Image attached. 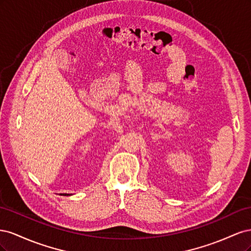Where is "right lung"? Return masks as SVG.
Listing matches in <instances>:
<instances>
[{"label":"right lung","instance_id":"right-lung-1","mask_svg":"<svg viewBox=\"0 0 251 251\" xmlns=\"http://www.w3.org/2000/svg\"><path fill=\"white\" fill-rule=\"evenodd\" d=\"M64 196H69V195H68V194H64Z\"/></svg>","mask_w":251,"mask_h":251}]
</instances>
